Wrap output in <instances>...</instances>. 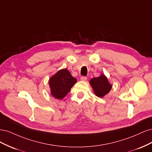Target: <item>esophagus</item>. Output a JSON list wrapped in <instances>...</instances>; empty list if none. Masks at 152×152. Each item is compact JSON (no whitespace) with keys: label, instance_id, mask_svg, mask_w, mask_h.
Listing matches in <instances>:
<instances>
[{"label":"esophagus","instance_id":"obj_1","mask_svg":"<svg viewBox=\"0 0 152 152\" xmlns=\"http://www.w3.org/2000/svg\"><path fill=\"white\" fill-rule=\"evenodd\" d=\"M80 80L82 81H86L87 80V77H84V76H82V77H80Z\"/></svg>","mask_w":152,"mask_h":152}]
</instances>
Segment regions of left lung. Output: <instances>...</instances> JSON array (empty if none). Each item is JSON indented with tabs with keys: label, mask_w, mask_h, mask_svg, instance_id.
<instances>
[{
	"label": "left lung",
	"mask_w": 152,
	"mask_h": 152,
	"mask_svg": "<svg viewBox=\"0 0 152 152\" xmlns=\"http://www.w3.org/2000/svg\"><path fill=\"white\" fill-rule=\"evenodd\" d=\"M89 84L93 88L95 95L99 98H103L105 95L109 93L112 88V85L110 83L107 77L103 73H102L98 77L91 79Z\"/></svg>",
	"instance_id": "left-lung-1"
}]
</instances>
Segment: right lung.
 Returning <instances> with one entry per match:
<instances>
[{"instance_id": "1", "label": "right lung", "mask_w": 152, "mask_h": 152, "mask_svg": "<svg viewBox=\"0 0 152 152\" xmlns=\"http://www.w3.org/2000/svg\"><path fill=\"white\" fill-rule=\"evenodd\" d=\"M77 81L67 69L59 70L49 79L50 94L54 98L62 99L69 93Z\"/></svg>"}]
</instances>
